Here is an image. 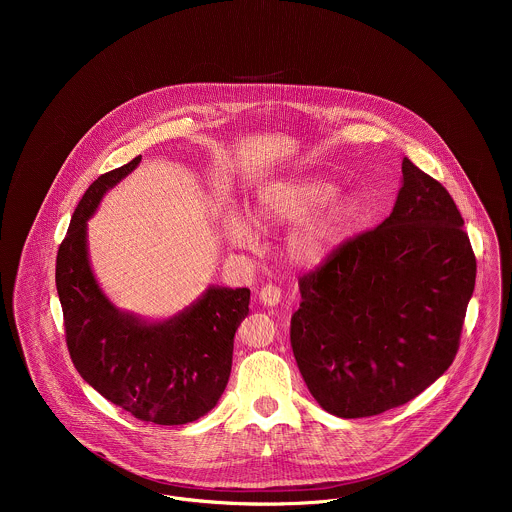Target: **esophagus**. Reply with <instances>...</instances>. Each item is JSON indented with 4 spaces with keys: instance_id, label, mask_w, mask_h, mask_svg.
I'll return each mask as SVG.
<instances>
[{
    "instance_id": "34e87169",
    "label": "esophagus",
    "mask_w": 512,
    "mask_h": 512,
    "mask_svg": "<svg viewBox=\"0 0 512 512\" xmlns=\"http://www.w3.org/2000/svg\"><path fill=\"white\" fill-rule=\"evenodd\" d=\"M258 299H260L264 305L274 307V305H278V303L282 301V290H280L278 286L268 284V286H264V288L260 290V293H258Z\"/></svg>"
}]
</instances>
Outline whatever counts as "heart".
I'll return each instance as SVG.
<instances>
[{
	"mask_svg": "<svg viewBox=\"0 0 512 512\" xmlns=\"http://www.w3.org/2000/svg\"><path fill=\"white\" fill-rule=\"evenodd\" d=\"M337 195L339 187L327 179L276 181L258 193L250 207V220L264 230L299 224L288 236L286 254L295 266H315L333 252L361 215L353 197H345L332 206ZM222 228L232 244L252 246L254 234L248 222L236 213L224 215Z\"/></svg>",
	"mask_w": 512,
	"mask_h": 512,
	"instance_id": "1",
	"label": "heart"
}]
</instances>
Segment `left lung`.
Returning <instances> with one entry per match:
<instances>
[{"mask_svg": "<svg viewBox=\"0 0 512 512\" xmlns=\"http://www.w3.org/2000/svg\"><path fill=\"white\" fill-rule=\"evenodd\" d=\"M390 217L299 278L293 357L323 410L376 416L424 392L453 363L477 262L447 189L402 161Z\"/></svg>", "mask_w": 512, "mask_h": 512, "instance_id": "8db88e82", "label": "left lung"}]
</instances>
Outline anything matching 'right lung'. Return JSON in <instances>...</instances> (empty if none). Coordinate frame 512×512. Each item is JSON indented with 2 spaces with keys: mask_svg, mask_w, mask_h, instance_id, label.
<instances>
[{
  "mask_svg": "<svg viewBox=\"0 0 512 512\" xmlns=\"http://www.w3.org/2000/svg\"><path fill=\"white\" fill-rule=\"evenodd\" d=\"M140 161L142 155L86 189L59 246L55 280L78 374L134 418L179 426L217 406L230 376L234 333L248 315L250 290L209 288L163 323H144L106 299L88 264L86 220L102 195Z\"/></svg>",
  "mask_w": 512,
  "mask_h": 512,
  "instance_id": "obj_1",
  "label": "right lung"
}]
</instances>
